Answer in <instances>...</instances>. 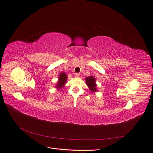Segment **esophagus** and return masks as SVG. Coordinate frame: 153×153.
Instances as JSON below:
<instances>
[{
	"instance_id": "esophagus-1",
	"label": "esophagus",
	"mask_w": 153,
	"mask_h": 153,
	"mask_svg": "<svg viewBox=\"0 0 153 153\" xmlns=\"http://www.w3.org/2000/svg\"><path fill=\"white\" fill-rule=\"evenodd\" d=\"M79 76H80V74H79V73H75V74H74V76L76 77H79Z\"/></svg>"
}]
</instances>
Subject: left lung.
Returning a JSON list of instances; mask_svg holds the SVG:
<instances>
[{"mask_svg": "<svg viewBox=\"0 0 153 153\" xmlns=\"http://www.w3.org/2000/svg\"><path fill=\"white\" fill-rule=\"evenodd\" d=\"M85 80L86 85H88V88L92 92L94 93L97 91V89L96 88L97 84L96 83V79L94 76H91L85 77Z\"/></svg>", "mask_w": 153, "mask_h": 153, "instance_id": "left-lung-1", "label": "left lung"}]
</instances>
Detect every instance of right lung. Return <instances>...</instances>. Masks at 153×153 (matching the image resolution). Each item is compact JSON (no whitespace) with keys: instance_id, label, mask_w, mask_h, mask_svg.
Masks as SVG:
<instances>
[{"instance_id":"obj_1","label":"right lung","mask_w":153,"mask_h":153,"mask_svg":"<svg viewBox=\"0 0 153 153\" xmlns=\"http://www.w3.org/2000/svg\"><path fill=\"white\" fill-rule=\"evenodd\" d=\"M68 80V76L67 74H65L64 72H61L59 74L58 77V81L57 82V84L55 86V88L57 89V90L61 89L64 87V85L66 84V81Z\"/></svg>"}]
</instances>
